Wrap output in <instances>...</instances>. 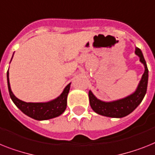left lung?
<instances>
[{
    "label": "left lung",
    "instance_id": "left-lung-1",
    "mask_svg": "<svg viewBox=\"0 0 155 155\" xmlns=\"http://www.w3.org/2000/svg\"><path fill=\"white\" fill-rule=\"evenodd\" d=\"M136 55L139 56L140 61L143 64L145 67V71L142 76L140 84L138 85L136 91L128 97L117 100L114 102H106L97 99L91 91H89L90 105L92 110L100 115L106 116L109 117H124L125 116L131 114L143 99L144 96L147 93L148 83V68L147 66L146 61L144 59L143 55L140 49L136 47L135 51Z\"/></svg>",
    "mask_w": 155,
    "mask_h": 155
}]
</instances>
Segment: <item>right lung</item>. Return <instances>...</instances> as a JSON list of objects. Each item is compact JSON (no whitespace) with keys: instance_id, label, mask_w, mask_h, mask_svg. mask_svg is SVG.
I'll use <instances>...</instances> for the list:
<instances>
[{"instance_id":"right-lung-1","label":"right lung","mask_w":155,"mask_h":155,"mask_svg":"<svg viewBox=\"0 0 155 155\" xmlns=\"http://www.w3.org/2000/svg\"><path fill=\"white\" fill-rule=\"evenodd\" d=\"M8 74V70L7 80L9 94L12 102L23 114L37 120H43L57 117L64 112L67 106V97L68 94L69 92L71 84H68L61 94L53 101L48 102H38V103L25 102L17 98L12 91L9 84Z\"/></svg>"}]
</instances>
